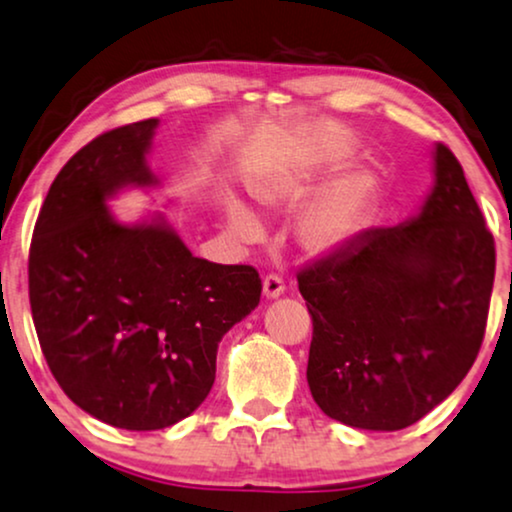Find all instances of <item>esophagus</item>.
Returning a JSON list of instances; mask_svg holds the SVG:
<instances>
[{
  "label": "esophagus",
  "instance_id": "1",
  "mask_svg": "<svg viewBox=\"0 0 512 512\" xmlns=\"http://www.w3.org/2000/svg\"><path fill=\"white\" fill-rule=\"evenodd\" d=\"M263 294H266V299H277V296H282L285 294V280L275 273L266 275L263 277Z\"/></svg>",
  "mask_w": 512,
  "mask_h": 512
}]
</instances>
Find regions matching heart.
Wrapping results in <instances>:
<instances>
[{
  "instance_id": "obj_1",
  "label": "heart",
  "mask_w": 512,
  "mask_h": 512,
  "mask_svg": "<svg viewBox=\"0 0 512 512\" xmlns=\"http://www.w3.org/2000/svg\"><path fill=\"white\" fill-rule=\"evenodd\" d=\"M306 189V180L301 178L270 180L258 189V199L266 201V204H292V201L304 197ZM372 192H375V180L365 173L339 180L301 216V242L311 251H318V254L337 249L358 230L365 216V208L372 199ZM227 218H230V227L237 237H258L256 218L244 206L232 201L230 208H227Z\"/></svg>"
}]
</instances>
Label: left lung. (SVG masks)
Wrapping results in <instances>:
<instances>
[{
    "label": "left lung",
    "mask_w": 512,
    "mask_h": 512,
    "mask_svg": "<svg viewBox=\"0 0 512 512\" xmlns=\"http://www.w3.org/2000/svg\"><path fill=\"white\" fill-rule=\"evenodd\" d=\"M434 175L418 216L358 232L296 275L313 320L308 387L358 430L425 418L468 375L487 330L494 235L446 144Z\"/></svg>",
    "instance_id": "obj_1"
}]
</instances>
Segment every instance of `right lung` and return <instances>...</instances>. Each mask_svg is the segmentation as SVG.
<instances>
[{
    "label": "right lung",
    "mask_w": 512,
    "mask_h": 512,
    "mask_svg": "<svg viewBox=\"0 0 512 512\" xmlns=\"http://www.w3.org/2000/svg\"><path fill=\"white\" fill-rule=\"evenodd\" d=\"M159 121L121 125L61 168L37 216L30 311L63 394L106 425L149 432L194 413L216 380L218 342L261 301L251 266L192 256L163 220L121 225L104 201L151 187Z\"/></svg>",
    "instance_id": "add662e5"
}]
</instances>
